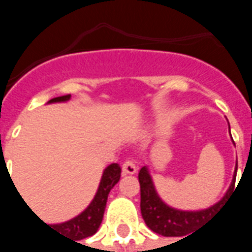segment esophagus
I'll return each instance as SVG.
<instances>
[{
	"instance_id": "esophagus-1",
	"label": "esophagus",
	"mask_w": 252,
	"mask_h": 252,
	"mask_svg": "<svg viewBox=\"0 0 252 252\" xmlns=\"http://www.w3.org/2000/svg\"><path fill=\"white\" fill-rule=\"evenodd\" d=\"M136 171H137V166L135 164V162H133V160L128 159V160H126V162H124V164H123V174L124 175L135 174Z\"/></svg>"
}]
</instances>
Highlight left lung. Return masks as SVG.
<instances>
[{"instance_id": "obj_1", "label": "left lung", "mask_w": 252, "mask_h": 252, "mask_svg": "<svg viewBox=\"0 0 252 252\" xmlns=\"http://www.w3.org/2000/svg\"><path fill=\"white\" fill-rule=\"evenodd\" d=\"M231 133V132H229ZM238 171V160L235 167L232 182L229 185L225 195L215 205L201 211H181L167 205L155 189L151 174L147 166H143L139 171V184H140V211L147 227L162 236H184L201 222H205L216 212L217 208L224 204L227 197L233 191L235 180ZM188 238V236H186Z\"/></svg>"}]
</instances>
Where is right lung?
<instances>
[{
  "mask_svg": "<svg viewBox=\"0 0 252 252\" xmlns=\"http://www.w3.org/2000/svg\"><path fill=\"white\" fill-rule=\"evenodd\" d=\"M70 94L62 95V97H57L48 101V104H54V102H66L70 99ZM121 169L117 163L109 164L102 173V178L99 182L98 190L94 195L93 201L89 204V206L68 221L61 222V224H51L48 227H52L57 232H61V235L67 236V238H72L74 240H82V239L92 236L97 232V229L102 222V217H104L105 206H106V201H108V195L109 191L113 189V186L120 181Z\"/></svg>",
  "mask_w": 252,
  "mask_h": 252,
  "instance_id": "add662e5",
  "label": "right lung"
}]
</instances>
